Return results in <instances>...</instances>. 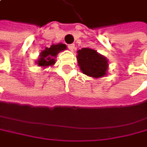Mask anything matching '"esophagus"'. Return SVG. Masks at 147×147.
<instances>
[{"label":"esophagus","mask_w":147,"mask_h":147,"mask_svg":"<svg viewBox=\"0 0 147 147\" xmlns=\"http://www.w3.org/2000/svg\"><path fill=\"white\" fill-rule=\"evenodd\" d=\"M67 48H69L70 51H73V49H75V44H69V45H67Z\"/></svg>","instance_id":"esophagus-1"}]
</instances>
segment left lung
Returning <instances> with one entry per match:
<instances>
[{"instance_id":"1","label":"left lung","mask_w":147,"mask_h":147,"mask_svg":"<svg viewBox=\"0 0 147 147\" xmlns=\"http://www.w3.org/2000/svg\"><path fill=\"white\" fill-rule=\"evenodd\" d=\"M78 63L80 70L87 76L98 78L107 75L108 61L95 49L83 48L78 51Z\"/></svg>"}]
</instances>
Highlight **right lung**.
<instances>
[{
	"instance_id": "1",
	"label": "right lung",
	"mask_w": 147,
	"mask_h": 147,
	"mask_svg": "<svg viewBox=\"0 0 147 147\" xmlns=\"http://www.w3.org/2000/svg\"><path fill=\"white\" fill-rule=\"evenodd\" d=\"M67 49L65 44H52L49 48H45L40 54V58L37 61V64L40 67H46L55 64V58L57 57V54L60 51Z\"/></svg>"
}]
</instances>
